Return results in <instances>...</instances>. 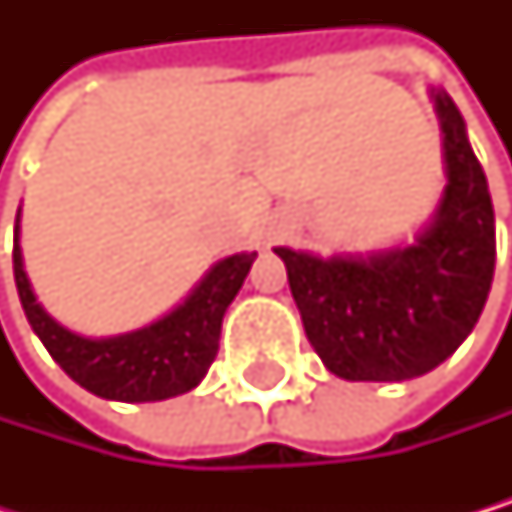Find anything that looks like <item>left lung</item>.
<instances>
[{"instance_id":"left-lung-1","label":"left lung","mask_w":512,"mask_h":512,"mask_svg":"<svg viewBox=\"0 0 512 512\" xmlns=\"http://www.w3.org/2000/svg\"><path fill=\"white\" fill-rule=\"evenodd\" d=\"M445 147V190L415 245L375 254L276 248L307 341L344 381H408L455 353L479 322L495 276V208L467 125L433 91Z\"/></svg>"}]
</instances>
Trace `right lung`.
<instances>
[{
  "label": "right lung",
  "mask_w": 512,
  "mask_h": 512,
  "mask_svg": "<svg viewBox=\"0 0 512 512\" xmlns=\"http://www.w3.org/2000/svg\"><path fill=\"white\" fill-rule=\"evenodd\" d=\"M21 218V211H17ZM258 251H242L214 264L190 298L159 322L116 338H82L54 322L24 273L14 227V282L27 322L67 375L88 393L116 402H159L193 390L218 356L221 322L239 294Z\"/></svg>",
  "instance_id": "right-lung-1"
}]
</instances>
